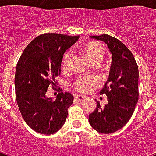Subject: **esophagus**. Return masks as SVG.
Segmentation results:
<instances>
[{"instance_id":"obj_1","label":"esophagus","mask_w":156,"mask_h":156,"mask_svg":"<svg viewBox=\"0 0 156 156\" xmlns=\"http://www.w3.org/2000/svg\"><path fill=\"white\" fill-rule=\"evenodd\" d=\"M74 98H75V100H78V101H82V100H83L84 99H85L86 96H84V95H75Z\"/></svg>"}]
</instances>
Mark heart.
<instances>
[{
  "label": "heart",
  "mask_w": 156,
  "mask_h": 156,
  "mask_svg": "<svg viewBox=\"0 0 156 156\" xmlns=\"http://www.w3.org/2000/svg\"><path fill=\"white\" fill-rule=\"evenodd\" d=\"M81 49L84 52L85 56L89 59V61L93 64H97L101 61L104 54V48L97 42H88L81 48ZM71 57V52L68 51L65 53L62 60V68L66 69L68 68L69 62ZM98 84L97 78L95 77H87L83 76L78 78L73 83V87L76 90L83 93L89 92L93 87Z\"/></svg>",
  "instance_id": "obj_1"
}]
</instances>
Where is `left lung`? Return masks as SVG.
Here are the masks:
<instances>
[{
	"mask_svg": "<svg viewBox=\"0 0 156 156\" xmlns=\"http://www.w3.org/2000/svg\"><path fill=\"white\" fill-rule=\"evenodd\" d=\"M101 40L112 54L108 79L100 94H106L108 104L104 108L96 101L89 122L95 130L111 133L121 129L133 115L138 100V67L134 56L123 43L108 35L90 36Z\"/></svg>",
	"mask_w": 156,
	"mask_h": 156,
	"instance_id": "obj_1",
	"label": "left lung"
}]
</instances>
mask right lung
<instances>
[{
  "label": "right lung",
  "instance_id": "1",
  "mask_svg": "<svg viewBox=\"0 0 156 156\" xmlns=\"http://www.w3.org/2000/svg\"><path fill=\"white\" fill-rule=\"evenodd\" d=\"M78 38L43 34L27 46L18 60L14 78L16 100L26 123L37 133L52 134L66 122L73 95L61 92L52 100L46 93L51 84L56 87L55 78L61 73L64 53Z\"/></svg>",
  "mask_w": 156,
  "mask_h": 156
}]
</instances>
